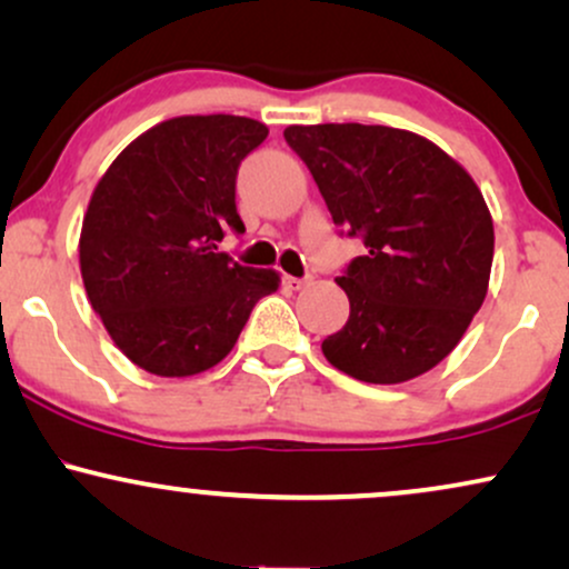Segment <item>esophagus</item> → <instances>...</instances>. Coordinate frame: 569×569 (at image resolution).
I'll list each match as a JSON object with an SVG mask.
<instances>
[{
    "instance_id": "1",
    "label": "esophagus",
    "mask_w": 569,
    "mask_h": 569,
    "mask_svg": "<svg viewBox=\"0 0 569 569\" xmlns=\"http://www.w3.org/2000/svg\"><path fill=\"white\" fill-rule=\"evenodd\" d=\"M309 280H312V278H293V276H283V283L289 286V289H293V291L305 289V286L309 283Z\"/></svg>"
}]
</instances>
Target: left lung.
Returning a JSON list of instances; mask_svg holds the SVG:
<instances>
[{
  "instance_id": "left-lung-1",
  "label": "left lung",
  "mask_w": 569,
  "mask_h": 569,
  "mask_svg": "<svg viewBox=\"0 0 569 569\" xmlns=\"http://www.w3.org/2000/svg\"><path fill=\"white\" fill-rule=\"evenodd\" d=\"M283 136L336 226L365 241V254L336 278L349 320L322 355L365 383H405L436 368L491 278L493 222L470 172L401 128L289 126Z\"/></svg>"
}]
</instances>
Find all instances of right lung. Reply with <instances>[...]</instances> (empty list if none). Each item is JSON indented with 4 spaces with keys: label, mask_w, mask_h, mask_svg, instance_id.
Here are the masks:
<instances>
[{
    "label": "right lung",
    "mask_w": 569,
    "mask_h": 569,
    "mask_svg": "<svg viewBox=\"0 0 569 569\" xmlns=\"http://www.w3.org/2000/svg\"><path fill=\"white\" fill-rule=\"evenodd\" d=\"M268 126L239 114H183L149 128L91 193L78 254L93 312L114 347L160 378L214 368L236 347L276 270L239 264L220 241L243 233L239 164Z\"/></svg>",
    "instance_id": "add662e5"
}]
</instances>
